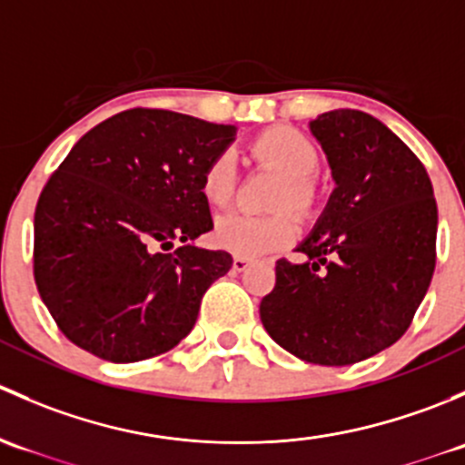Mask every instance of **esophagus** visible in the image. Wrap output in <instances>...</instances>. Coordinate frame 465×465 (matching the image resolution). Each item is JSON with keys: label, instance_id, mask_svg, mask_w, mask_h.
<instances>
[{"label": "esophagus", "instance_id": "obj_1", "mask_svg": "<svg viewBox=\"0 0 465 465\" xmlns=\"http://www.w3.org/2000/svg\"><path fill=\"white\" fill-rule=\"evenodd\" d=\"M250 262H252V259H247V256H233V270L236 272H242V270H247V267H250Z\"/></svg>", "mask_w": 465, "mask_h": 465}]
</instances>
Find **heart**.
I'll list each match as a JSON object with an SVG mask.
<instances>
[{
    "label": "heart",
    "mask_w": 465,
    "mask_h": 465,
    "mask_svg": "<svg viewBox=\"0 0 465 465\" xmlns=\"http://www.w3.org/2000/svg\"><path fill=\"white\" fill-rule=\"evenodd\" d=\"M250 154L283 175V184L272 198V206L281 211L265 215L232 211L218 218L213 229L215 242L238 256H261L292 242L299 227L288 209L299 215H311L320 203V186L315 180L320 153L306 134L288 125L267 128L250 142ZM233 157L229 153H218L200 175L203 198L211 206H227L233 198Z\"/></svg>",
    "instance_id": "heart-1"
}]
</instances>
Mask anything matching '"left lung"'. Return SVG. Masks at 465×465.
<instances>
[{"label":"left lung","instance_id":"obj_1","mask_svg":"<svg viewBox=\"0 0 465 465\" xmlns=\"http://www.w3.org/2000/svg\"><path fill=\"white\" fill-rule=\"evenodd\" d=\"M335 191L311 236L306 262L276 261L261 302L272 340L323 367L362 362L401 340L436 265V200L420 159L360 110L311 124Z\"/></svg>","mask_w":465,"mask_h":465}]
</instances>
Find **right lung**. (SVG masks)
Returning a JSON list of instances; mask_svg holds the SVG:
<instances>
[{"mask_svg": "<svg viewBox=\"0 0 465 465\" xmlns=\"http://www.w3.org/2000/svg\"><path fill=\"white\" fill-rule=\"evenodd\" d=\"M233 134V125L134 107L78 139L33 224L37 292L69 341L125 364L189 335L204 292L233 262L191 242L213 229L200 175Z\"/></svg>", "mask_w": 465, "mask_h": 465, "instance_id": "1", "label": "right lung"}]
</instances>
